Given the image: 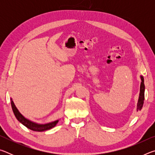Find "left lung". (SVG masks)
<instances>
[{"instance_id":"1","label":"left lung","mask_w":155,"mask_h":155,"mask_svg":"<svg viewBox=\"0 0 155 155\" xmlns=\"http://www.w3.org/2000/svg\"><path fill=\"white\" fill-rule=\"evenodd\" d=\"M141 85H140V96H139V100L137 106V111L141 110L142 108L143 104V101H144V91H145V85H144V80L143 77L141 76Z\"/></svg>"}]
</instances>
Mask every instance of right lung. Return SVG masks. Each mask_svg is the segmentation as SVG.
I'll return each mask as SVG.
<instances>
[{"instance_id": "1", "label": "right lung", "mask_w": 155, "mask_h": 155, "mask_svg": "<svg viewBox=\"0 0 155 155\" xmlns=\"http://www.w3.org/2000/svg\"><path fill=\"white\" fill-rule=\"evenodd\" d=\"M11 101H12L11 104H12V110L13 111H14V114L15 115V117H16L18 121L22 123L23 125H25L26 127H27L31 130H34V131H44L46 130H49L51 129V128H53L54 127H55L56 124L59 122V120H56V121L54 122L48 123V124H36V123H34L33 122L30 121V120L26 119L25 117L23 116V115L21 114L19 111H18V109L16 108V107L15 106V104L12 98H11Z\"/></svg>"}]
</instances>
